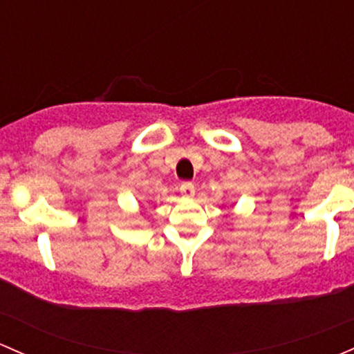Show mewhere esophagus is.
<instances>
[{"label":"esophagus","mask_w":354,"mask_h":354,"mask_svg":"<svg viewBox=\"0 0 354 354\" xmlns=\"http://www.w3.org/2000/svg\"><path fill=\"white\" fill-rule=\"evenodd\" d=\"M180 192H182V196H185V198H191V196H194V192H196V187H194V184H192V182H182L180 184Z\"/></svg>","instance_id":"34e87169"}]
</instances>
